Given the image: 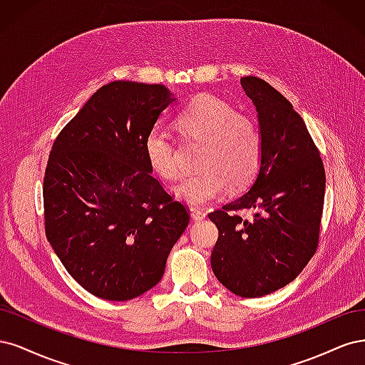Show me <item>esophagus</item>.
Here are the masks:
<instances>
[{
  "instance_id": "1",
  "label": "esophagus",
  "mask_w": 365,
  "mask_h": 365,
  "mask_svg": "<svg viewBox=\"0 0 365 365\" xmlns=\"http://www.w3.org/2000/svg\"><path fill=\"white\" fill-rule=\"evenodd\" d=\"M190 210H191V217H192L194 220H203V218L206 217V214H205V210H202V209H198V207H191Z\"/></svg>"
}]
</instances>
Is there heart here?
Returning a JSON list of instances; mask_svg holds the SVG:
<instances>
[{
	"mask_svg": "<svg viewBox=\"0 0 365 365\" xmlns=\"http://www.w3.org/2000/svg\"><path fill=\"white\" fill-rule=\"evenodd\" d=\"M175 125L187 143L203 144L198 153V173L183 179L174 192L191 207H200L225 195L229 187L250 185L262 165L261 128L249 115L237 112L229 103L200 96L178 113ZM150 170L159 178L178 179L182 168L178 148L165 127L156 124L143 143Z\"/></svg>",
	"mask_w": 365,
	"mask_h": 365,
	"instance_id": "1",
	"label": "heart"
}]
</instances>
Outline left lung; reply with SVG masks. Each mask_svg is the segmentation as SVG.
<instances>
[{
    "label": "left lung",
    "instance_id": "obj_1",
    "mask_svg": "<svg viewBox=\"0 0 365 365\" xmlns=\"http://www.w3.org/2000/svg\"><path fill=\"white\" fill-rule=\"evenodd\" d=\"M241 86L259 113L262 165L249 191L209 214L218 227L210 267L229 291L255 299L288 285L317 252L326 173L292 104L259 77ZM242 208L254 218L244 220Z\"/></svg>",
    "mask_w": 365,
    "mask_h": 365
}]
</instances>
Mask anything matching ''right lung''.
<instances>
[{
	"label": "right lung",
	"instance_id": "1",
	"mask_svg": "<svg viewBox=\"0 0 365 365\" xmlns=\"http://www.w3.org/2000/svg\"><path fill=\"white\" fill-rule=\"evenodd\" d=\"M174 98L163 85L101 86L57 135L43 178L45 235L93 296L124 302L151 289L190 222L153 175L143 143Z\"/></svg>",
	"mask_w": 365,
	"mask_h": 365
}]
</instances>
